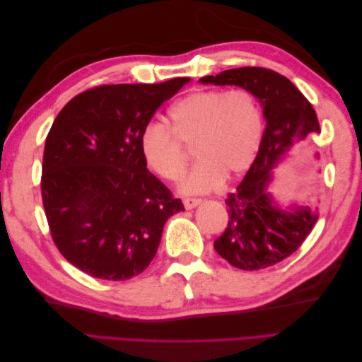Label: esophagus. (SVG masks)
<instances>
[{
    "instance_id": "34e87169",
    "label": "esophagus",
    "mask_w": 362,
    "mask_h": 362,
    "mask_svg": "<svg viewBox=\"0 0 362 362\" xmlns=\"http://www.w3.org/2000/svg\"><path fill=\"white\" fill-rule=\"evenodd\" d=\"M182 202H184V206L187 208V210H192V208H194L196 205H199L202 201L199 198H184Z\"/></svg>"
}]
</instances>
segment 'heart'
<instances>
[{"instance_id": "b5f03b06", "label": "heart", "mask_w": 362, "mask_h": 362, "mask_svg": "<svg viewBox=\"0 0 362 362\" xmlns=\"http://www.w3.org/2000/svg\"><path fill=\"white\" fill-rule=\"evenodd\" d=\"M169 116L170 127L151 122L141 129L139 148L146 166L168 181L182 178L193 148L199 163L184 180V192H211L223 177L235 180L254 164L264 122L257 96L245 87L192 92Z\"/></svg>"}]
</instances>
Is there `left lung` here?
Instances as JSON below:
<instances>
[{
    "instance_id": "8db88e82",
    "label": "left lung",
    "mask_w": 362,
    "mask_h": 362,
    "mask_svg": "<svg viewBox=\"0 0 362 362\" xmlns=\"http://www.w3.org/2000/svg\"><path fill=\"white\" fill-rule=\"evenodd\" d=\"M204 84H234L254 93L266 117L257 158L243 181L225 201L228 226L214 249L229 264L242 270L270 267L298 250L317 222L310 206L284 211L267 192L272 170L293 144L310 133H320L311 103L287 76L272 69L246 66L201 78Z\"/></svg>"
}]
</instances>
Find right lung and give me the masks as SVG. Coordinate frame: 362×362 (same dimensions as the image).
Instances as JSON below:
<instances>
[{"mask_svg": "<svg viewBox=\"0 0 362 362\" xmlns=\"http://www.w3.org/2000/svg\"><path fill=\"white\" fill-rule=\"evenodd\" d=\"M190 78L104 84L62 108L42 163V202L52 242L93 278L125 281L156 257L163 226L184 210L152 175L139 137L157 108Z\"/></svg>", "mask_w": 362, "mask_h": 362, "instance_id": "1", "label": "right lung"}]
</instances>
